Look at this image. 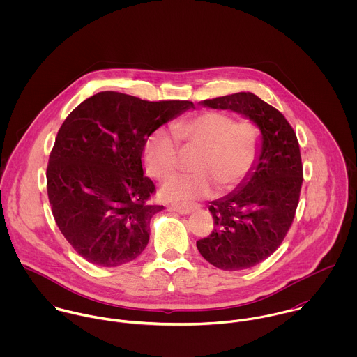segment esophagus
Returning <instances> with one entry per match:
<instances>
[{"mask_svg": "<svg viewBox=\"0 0 357 357\" xmlns=\"http://www.w3.org/2000/svg\"><path fill=\"white\" fill-rule=\"evenodd\" d=\"M195 208V206L192 204H170L169 206V210L172 211H176L178 214H190L192 210Z\"/></svg>", "mask_w": 357, "mask_h": 357, "instance_id": "1", "label": "esophagus"}]
</instances>
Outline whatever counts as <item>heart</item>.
<instances>
[{"instance_id":"1","label":"heart","mask_w":357,"mask_h":357,"mask_svg":"<svg viewBox=\"0 0 357 357\" xmlns=\"http://www.w3.org/2000/svg\"><path fill=\"white\" fill-rule=\"evenodd\" d=\"M172 132L155 129L143 149L146 169L156 180L176 173L178 147L183 153L195 151L190 163L194 173L173 177L160 188V197L169 202L188 204L214 188L231 191L250 176L259 159L262 133L249 116L234 119L225 111H204L177 121Z\"/></svg>"}]
</instances>
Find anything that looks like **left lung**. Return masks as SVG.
Wrapping results in <instances>:
<instances>
[{
	"mask_svg": "<svg viewBox=\"0 0 357 357\" xmlns=\"http://www.w3.org/2000/svg\"><path fill=\"white\" fill-rule=\"evenodd\" d=\"M202 105L232 109L261 128L255 172L236 191L210 204L214 229L197 242L211 265L222 271L248 269L272 255L293 224L304 180L300 144L284 115L255 93L227 95Z\"/></svg>",
	"mask_w": 357,
	"mask_h": 357,
	"instance_id": "obj_1",
	"label": "left lung"
}]
</instances>
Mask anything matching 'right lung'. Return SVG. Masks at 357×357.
<instances>
[{
	"instance_id": "right-lung-1",
	"label": "right lung",
	"mask_w": 357,
	"mask_h": 357,
	"mask_svg": "<svg viewBox=\"0 0 357 357\" xmlns=\"http://www.w3.org/2000/svg\"><path fill=\"white\" fill-rule=\"evenodd\" d=\"M190 108L188 100L105 91L66 118L50 155L47 190L60 232L82 258L112 268L143 253L150 221L163 208L150 204L155 185L142 165L144 143Z\"/></svg>"
}]
</instances>
